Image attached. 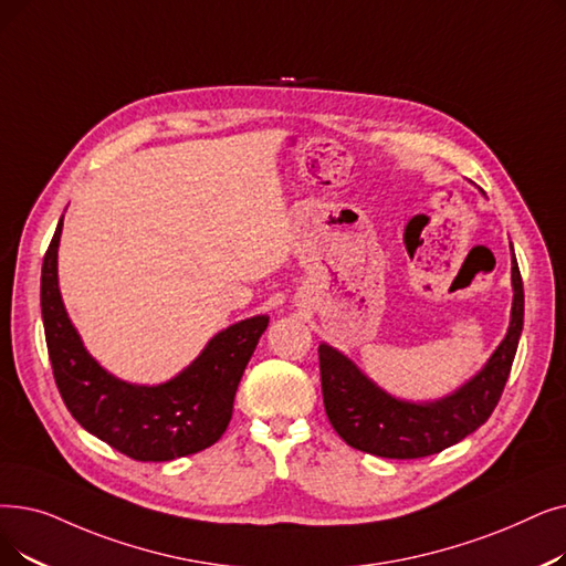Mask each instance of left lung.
Returning a JSON list of instances; mask_svg holds the SVG:
<instances>
[{
	"label": "left lung",
	"instance_id": "obj_1",
	"mask_svg": "<svg viewBox=\"0 0 566 566\" xmlns=\"http://www.w3.org/2000/svg\"><path fill=\"white\" fill-rule=\"evenodd\" d=\"M511 284L513 305L506 337L481 373L434 402H409L388 396L347 356L328 344H318L324 407L335 432L358 451L411 460L444 451L481 428L502 398L523 333L525 293L515 256L511 259Z\"/></svg>",
	"mask_w": 566,
	"mask_h": 566
}]
</instances>
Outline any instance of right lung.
I'll return each mask as SVG.
<instances>
[{"label": "right lung", "instance_id": "right-lung-1", "mask_svg": "<svg viewBox=\"0 0 566 566\" xmlns=\"http://www.w3.org/2000/svg\"><path fill=\"white\" fill-rule=\"evenodd\" d=\"M62 219L43 256L41 314L66 409L87 432L140 462L176 460L212 447L231 421L240 377L270 316L244 318L217 333L199 358L164 384L122 381L87 354L64 310L57 282Z\"/></svg>", "mask_w": 566, "mask_h": 566}]
</instances>
